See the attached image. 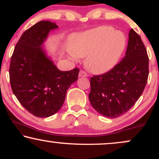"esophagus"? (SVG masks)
<instances>
[{"label":"esophagus","instance_id":"1","mask_svg":"<svg viewBox=\"0 0 159 159\" xmlns=\"http://www.w3.org/2000/svg\"><path fill=\"white\" fill-rule=\"evenodd\" d=\"M78 77H87V74L85 72H84L83 70H81L79 72V74H78Z\"/></svg>","mask_w":159,"mask_h":159}]
</instances>
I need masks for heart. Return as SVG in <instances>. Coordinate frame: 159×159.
I'll return each mask as SVG.
<instances>
[{
  "instance_id": "heart-1",
  "label": "heart",
  "mask_w": 159,
  "mask_h": 159,
  "mask_svg": "<svg viewBox=\"0 0 159 159\" xmlns=\"http://www.w3.org/2000/svg\"><path fill=\"white\" fill-rule=\"evenodd\" d=\"M126 39L123 33L108 26H101L78 34L71 48L72 58L85 59V66L90 72L102 74L111 69L123 54Z\"/></svg>"
}]
</instances>
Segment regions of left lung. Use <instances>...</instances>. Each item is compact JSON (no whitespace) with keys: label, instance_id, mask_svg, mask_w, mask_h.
<instances>
[{"label":"left lung","instance_id":"obj_1","mask_svg":"<svg viewBox=\"0 0 159 159\" xmlns=\"http://www.w3.org/2000/svg\"><path fill=\"white\" fill-rule=\"evenodd\" d=\"M149 75V58L140 36L131 29L125 57L111 70L90 78L89 100L98 114L114 119L140 97Z\"/></svg>","mask_w":159,"mask_h":159}]
</instances>
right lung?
<instances>
[{
  "mask_svg": "<svg viewBox=\"0 0 159 159\" xmlns=\"http://www.w3.org/2000/svg\"><path fill=\"white\" fill-rule=\"evenodd\" d=\"M55 23L41 21L27 30L11 57L10 80L12 92L21 105L35 116L48 117L63 105L67 90L78 80L79 69L61 71L43 45Z\"/></svg>",
  "mask_w": 159,
  "mask_h": 159,
  "instance_id": "right-lung-1",
  "label": "right lung"
}]
</instances>
